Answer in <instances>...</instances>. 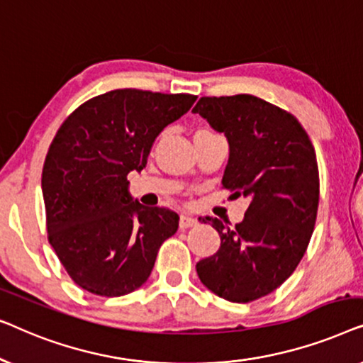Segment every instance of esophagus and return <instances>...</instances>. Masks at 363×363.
Wrapping results in <instances>:
<instances>
[{"label": "esophagus", "mask_w": 363, "mask_h": 363, "mask_svg": "<svg viewBox=\"0 0 363 363\" xmlns=\"http://www.w3.org/2000/svg\"><path fill=\"white\" fill-rule=\"evenodd\" d=\"M196 223H198L196 218H193L190 215H183L180 218V228H182V230H186V228L196 226Z\"/></svg>", "instance_id": "1"}]
</instances>
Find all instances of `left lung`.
Listing matches in <instances>:
<instances>
[{"instance_id":"8db88e82","label":"left lung","mask_w":363,"mask_h":363,"mask_svg":"<svg viewBox=\"0 0 363 363\" xmlns=\"http://www.w3.org/2000/svg\"><path fill=\"white\" fill-rule=\"evenodd\" d=\"M193 112L230 145L223 186L250 198L245 220L233 230L203 218L221 246L196 262L198 277L223 299L256 301L294 272L311 241L319 206L314 147L292 113L250 94L201 97Z\"/></svg>"}]
</instances>
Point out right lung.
Instances as JSON below:
<instances>
[{
    "label": "right lung",
    "mask_w": 363,
    "mask_h": 363,
    "mask_svg": "<svg viewBox=\"0 0 363 363\" xmlns=\"http://www.w3.org/2000/svg\"><path fill=\"white\" fill-rule=\"evenodd\" d=\"M195 101L117 89L84 102L57 130L41 188L49 242L79 287L118 297L147 282L180 216L133 201L127 175L145 168L155 138Z\"/></svg>",
    "instance_id": "right-lung-1"
}]
</instances>
